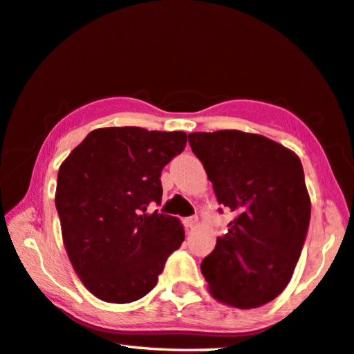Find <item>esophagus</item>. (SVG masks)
I'll use <instances>...</instances> for the list:
<instances>
[{
	"instance_id": "obj_1",
	"label": "esophagus",
	"mask_w": 354,
	"mask_h": 354,
	"mask_svg": "<svg viewBox=\"0 0 354 354\" xmlns=\"http://www.w3.org/2000/svg\"><path fill=\"white\" fill-rule=\"evenodd\" d=\"M197 223H198V218L197 217H187V218H184V225H186V228H195L197 227Z\"/></svg>"
}]
</instances>
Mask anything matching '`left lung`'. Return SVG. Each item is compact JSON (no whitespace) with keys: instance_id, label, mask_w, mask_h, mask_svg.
Here are the masks:
<instances>
[{"instance_id":"left-lung-1","label":"left lung","mask_w":354,"mask_h":354,"mask_svg":"<svg viewBox=\"0 0 354 354\" xmlns=\"http://www.w3.org/2000/svg\"><path fill=\"white\" fill-rule=\"evenodd\" d=\"M217 201L234 212L201 261L209 295L254 308L282 293L299 260L310 221L299 157L274 140L241 131L189 133Z\"/></svg>"}]
</instances>
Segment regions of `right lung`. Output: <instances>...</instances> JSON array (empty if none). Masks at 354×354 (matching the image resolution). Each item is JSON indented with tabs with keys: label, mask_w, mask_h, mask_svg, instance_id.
<instances>
[{
	"label": "right lung",
	"mask_w": 354,
	"mask_h": 354,
	"mask_svg": "<svg viewBox=\"0 0 354 354\" xmlns=\"http://www.w3.org/2000/svg\"><path fill=\"white\" fill-rule=\"evenodd\" d=\"M186 132L94 129L58 171L55 205L67 257L82 283L105 302L149 293L167 258L184 241L160 203V171L186 147Z\"/></svg>",
	"instance_id": "right-lung-1"
}]
</instances>
